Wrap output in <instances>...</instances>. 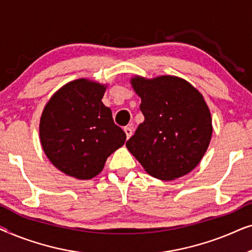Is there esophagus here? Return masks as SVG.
Masks as SVG:
<instances>
[{"instance_id": "1", "label": "esophagus", "mask_w": 252, "mask_h": 252, "mask_svg": "<svg viewBox=\"0 0 252 252\" xmlns=\"http://www.w3.org/2000/svg\"><path fill=\"white\" fill-rule=\"evenodd\" d=\"M124 130H125V133H126V136H127V139H129L130 136H132V134H133V128L132 127H125V128H124Z\"/></svg>"}]
</instances>
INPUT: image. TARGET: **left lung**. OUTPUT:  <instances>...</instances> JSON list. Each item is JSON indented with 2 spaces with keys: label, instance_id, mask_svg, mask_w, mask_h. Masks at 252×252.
<instances>
[{
  "label": "left lung",
  "instance_id": "obj_1",
  "mask_svg": "<svg viewBox=\"0 0 252 252\" xmlns=\"http://www.w3.org/2000/svg\"><path fill=\"white\" fill-rule=\"evenodd\" d=\"M141 97L144 122L126 142L148 173L173 180L197 166L212 135V120L203 96L187 81L164 75L132 79Z\"/></svg>",
  "mask_w": 252,
  "mask_h": 252
}]
</instances>
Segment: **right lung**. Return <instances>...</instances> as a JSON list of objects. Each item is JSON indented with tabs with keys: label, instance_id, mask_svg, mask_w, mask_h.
Segmentation results:
<instances>
[{
	"label": "right lung",
	"instance_id": "obj_1",
	"mask_svg": "<svg viewBox=\"0 0 252 252\" xmlns=\"http://www.w3.org/2000/svg\"><path fill=\"white\" fill-rule=\"evenodd\" d=\"M104 86L86 79L68 82L47 103L40 120L41 144L63 173L88 180L125 143L111 110L102 103Z\"/></svg>",
	"mask_w": 252,
	"mask_h": 252
}]
</instances>
